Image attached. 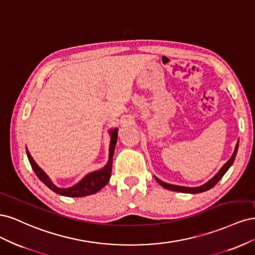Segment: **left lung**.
<instances>
[{"mask_svg":"<svg viewBox=\"0 0 255 255\" xmlns=\"http://www.w3.org/2000/svg\"><path fill=\"white\" fill-rule=\"evenodd\" d=\"M237 150H238V142L236 143V146H235V150L233 152V155L231 156V158L227 161V163L222 166V168L219 170V172L216 174L213 179H211L210 181H208L207 183H205L204 185H202V186H199V187H184V186H176V185H171V184H167V183H164L163 181L158 180L157 177H155V180L157 181V183L159 185H161L164 188H167L169 190H173V191H179V192H186V194H199V192H203V191H206L208 189L213 188L216 184H217L220 180L221 177L225 175V173L229 170V168L232 166L233 161L235 159V156H236V153H237Z\"/></svg>","mask_w":255,"mask_h":255,"instance_id":"obj_1","label":"left lung"}]
</instances>
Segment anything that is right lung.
<instances>
[{"label": "right lung", "instance_id": "add662e5", "mask_svg": "<svg viewBox=\"0 0 255 255\" xmlns=\"http://www.w3.org/2000/svg\"><path fill=\"white\" fill-rule=\"evenodd\" d=\"M117 138H118V128H114L111 130L110 160H109V163H107V165L103 169H101V170L89 173L88 175L85 176L80 183H78L76 185H74V186L69 187V188L56 187L55 185H54L50 181L48 175L45 174L39 167H38V165L35 163L32 156H30V154L27 151V149H26V154H27V157L29 160V164H30V166H32L36 175L38 176V179H39L43 184L47 185V186L51 190L56 192V194H58V195L66 196V197H84V196L95 194V192L103 188L105 185L109 183L111 174H112L113 156H114L116 143H117Z\"/></svg>", "mask_w": 255, "mask_h": 255}]
</instances>
